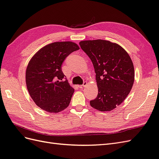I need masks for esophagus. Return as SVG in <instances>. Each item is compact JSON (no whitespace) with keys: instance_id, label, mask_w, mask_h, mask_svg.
Masks as SVG:
<instances>
[{"instance_id":"obj_1","label":"esophagus","mask_w":159,"mask_h":159,"mask_svg":"<svg viewBox=\"0 0 159 159\" xmlns=\"http://www.w3.org/2000/svg\"><path fill=\"white\" fill-rule=\"evenodd\" d=\"M87 82H84L82 85H79V88H83V87H84L85 86H87Z\"/></svg>"}]
</instances>
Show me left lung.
<instances>
[{
  "instance_id": "1",
  "label": "left lung",
  "mask_w": 159,
  "mask_h": 159,
  "mask_svg": "<svg viewBox=\"0 0 159 159\" xmlns=\"http://www.w3.org/2000/svg\"><path fill=\"white\" fill-rule=\"evenodd\" d=\"M92 61L98 95L90 101L101 111L113 110L127 97L134 81V68L129 54L120 45L103 39L79 43Z\"/></svg>"
}]
</instances>
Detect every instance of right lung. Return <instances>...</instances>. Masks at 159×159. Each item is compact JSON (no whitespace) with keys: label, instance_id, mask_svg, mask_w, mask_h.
<instances>
[{"label":"right lung","instance_id":"add662e5","mask_svg":"<svg viewBox=\"0 0 159 159\" xmlns=\"http://www.w3.org/2000/svg\"><path fill=\"white\" fill-rule=\"evenodd\" d=\"M79 50L72 42H58L41 48L27 65L25 79L28 92L35 103L50 113L66 109L75 89L62 70V64L72 52Z\"/></svg>","mask_w":159,"mask_h":159}]
</instances>
